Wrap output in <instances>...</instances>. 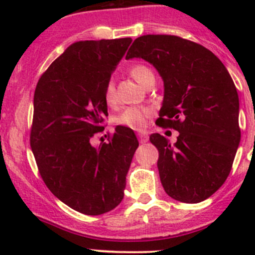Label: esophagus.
<instances>
[{"label": "esophagus", "mask_w": 255, "mask_h": 255, "mask_svg": "<svg viewBox=\"0 0 255 255\" xmlns=\"http://www.w3.org/2000/svg\"><path fill=\"white\" fill-rule=\"evenodd\" d=\"M137 135H138V140H139L142 144L148 142L149 137H148V134H145V133H138Z\"/></svg>", "instance_id": "1"}]
</instances>
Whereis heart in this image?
<instances>
[{"label": "heart", "mask_w": 255, "mask_h": 255, "mask_svg": "<svg viewBox=\"0 0 255 255\" xmlns=\"http://www.w3.org/2000/svg\"><path fill=\"white\" fill-rule=\"evenodd\" d=\"M129 74L132 75V78L140 84L142 86L145 85V82L151 78L153 73H151L150 69H148L146 66L140 65H133L130 66ZM105 101L109 106H115L116 104V90L113 82H107L106 87H105ZM151 110L148 107H128L125 111L121 113L117 118V123L121 126H125V127L132 128V129L140 130L143 128H145L146 122H148V118L150 117Z\"/></svg>", "instance_id": "heart-1"}]
</instances>
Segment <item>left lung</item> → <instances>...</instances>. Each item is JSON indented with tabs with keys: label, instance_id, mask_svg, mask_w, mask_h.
Listing matches in <instances>:
<instances>
[{
	"label": "left lung",
	"instance_id": "obj_1",
	"mask_svg": "<svg viewBox=\"0 0 255 255\" xmlns=\"http://www.w3.org/2000/svg\"><path fill=\"white\" fill-rule=\"evenodd\" d=\"M142 58L164 81L156 123L179 132L176 143L153 133L161 185L174 200L197 204L223 185L241 142L239 99L222 61L202 45L176 35L146 34L126 59Z\"/></svg>",
	"mask_w": 255,
	"mask_h": 255
}]
</instances>
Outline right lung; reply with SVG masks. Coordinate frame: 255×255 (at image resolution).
Masks as SVG:
<instances>
[{
	"instance_id": "1",
	"label": "right lung",
	"mask_w": 255,
	"mask_h": 255,
	"mask_svg": "<svg viewBox=\"0 0 255 255\" xmlns=\"http://www.w3.org/2000/svg\"><path fill=\"white\" fill-rule=\"evenodd\" d=\"M130 43V38L74 43L35 87L30 146L38 170L54 196L84 215H102L121 204L139 145L123 126L109 143L91 144L109 116L105 87Z\"/></svg>"
}]
</instances>
